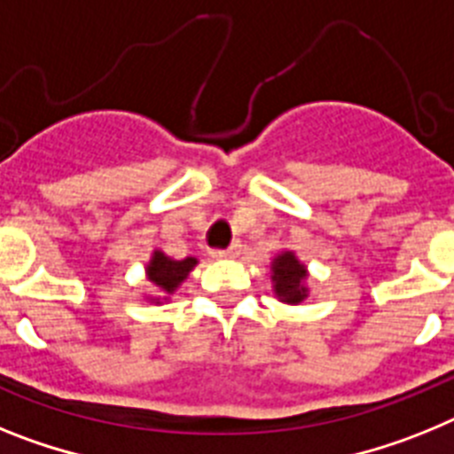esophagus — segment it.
Wrapping results in <instances>:
<instances>
[{
	"mask_svg": "<svg viewBox=\"0 0 454 454\" xmlns=\"http://www.w3.org/2000/svg\"><path fill=\"white\" fill-rule=\"evenodd\" d=\"M239 254V244L235 242V244H231V247H228V249H219V251H215V255L216 258H235V255Z\"/></svg>",
	"mask_w": 454,
	"mask_h": 454,
	"instance_id": "34e87169",
	"label": "esophagus"
}]
</instances>
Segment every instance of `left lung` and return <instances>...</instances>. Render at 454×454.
<instances>
[{"instance_id": "left-lung-1", "label": "left lung", "mask_w": 454, "mask_h": 454, "mask_svg": "<svg viewBox=\"0 0 454 454\" xmlns=\"http://www.w3.org/2000/svg\"><path fill=\"white\" fill-rule=\"evenodd\" d=\"M306 267L297 260L293 251H286L271 262V281H274L276 297L286 303H299L306 299L309 290L303 286L306 281Z\"/></svg>"}]
</instances>
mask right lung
Listing matches in <instances>:
<instances>
[{
  "instance_id": "1",
  "label": "right lung",
  "mask_w": 454,
  "mask_h": 454,
  "mask_svg": "<svg viewBox=\"0 0 454 454\" xmlns=\"http://www.w3.org/2000/svg\"><path fill=\"white\" fill-rule=\"evenodd\" d=\"M196 267V258H184V260H173L164 255L161 251L153 254V260L145 267L148 281L157 286L161 293L171 294L180 283L187 278V274Z\"/></svg>"
}]
</instances>
